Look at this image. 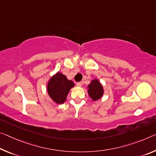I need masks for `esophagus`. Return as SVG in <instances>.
Wrapping results in <instances>:
<instances>
[{
	"instance_id": "esophagus-1",
	"label": "esophagus",
	"mask_w": 156,
	"mask_h": 156,
	"mask_svg": "<svg viewBox=\"0 0 156 156\" xmlns=\"http://www.w3.org/2000/svg\"><path fill=\"white\" fill-rule=\"evenodd\" d=\"M76 85H77L78 87H82L83 84H82V83H81V82H79V83H76Z\"/></svg>"
}]
</instances>
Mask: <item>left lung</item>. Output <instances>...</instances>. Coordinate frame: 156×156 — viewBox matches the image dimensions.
I'll return each mask as SVG.
<instances>
[{
	"label": "left lung",
	"mask_w": 156,
	"mask_h": 156,
	"mask_svg": "<svg viewBox=\"0 0 156 156\" xmlns=\"http://www.w3.org/2000/svg\"><path fill=\"white\" fill-rule=\"evenodd\" d=\"M88 95L91 101H96L102 98L104 94V90L102 84L100 83L98 79L94 78L90 82L87 86Z\"/></svg>",
	"instance_id": "obj_1"
}]
</instances>
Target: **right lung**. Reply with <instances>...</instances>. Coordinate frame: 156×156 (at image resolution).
I'll return each instance as SVG.
<instances>
[{"instance_id":"obj_1","label":"right lung","mask_w":156,"mask_h":156,"mask_svg":"<svg viewBox=\"0 0 156 156\" xmlns=\"http://www.w3.org/2000/svg\"><path fill=\"white\" fill-rule=\"evenodd\" d=\"M74 85L73 81L69 80L66 76L57 72L49 78L47 83V92L53 102L57 104H62Z\"/></svg>"}]
</instances>
